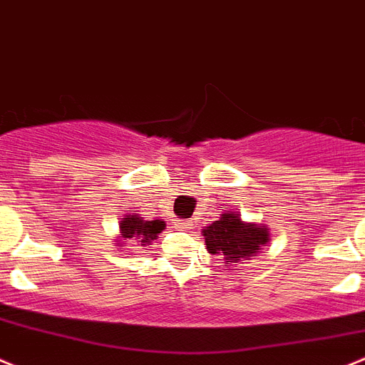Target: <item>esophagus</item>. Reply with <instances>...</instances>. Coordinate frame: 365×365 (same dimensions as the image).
<instances>
[{"label": "esophagus", "instance_id": "esophagus-1", "mask_svg": "<svg viewBox=\"0 0 365 365\" xmlns=\"http://www.w3.org/2000/svg\"><path fill=\"white\" fill-rule=\"evenodd\" d=\"M192 225L193 224L190 220H175V222H173V227L179 229V231H186V229H190Z\"/></svg>", "mask_w": 365, "mask_h": 365}]
</instances>
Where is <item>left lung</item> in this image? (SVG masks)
I'll return each instance as SVG.
<instances>
[{
    "label": "left lung",
    "mask_w": 365,
    "mask_h": 365,
    "mask_svg": "<svg viewBox=\"0 0 365 365\" xmlns=\"http://www.w3.org/2000/svg\"><path fill=\"white\" fill-rule=\"evenodd\" d=\"M206 249L211 255L218 256L225 269L238 263H245L265 247L270 240L269 227L256 222H244L240 213L227 211L222 213L218 220L202 229Z\"/></svg>",
    "instance_id": "obj_1"
}]
</instances>
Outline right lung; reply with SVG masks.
<instances>
[{
    "label": "right lung",
    "instance_id": "obj_1",
    "mask_svg": "<svg viewBox=\"0 0 365 365\" xmlns=\"http://www.w3.org/2000/svg\"><path fill=\"white\" fill-rule=\"evenodd\" d=\"M166 227V224L159 218L155 220H145L138 213H127L120 220V237L114 238L116 247L123 249L125 242L134 240L141 245H150L152 242L158 240V235Z\"/></svg>",
    "mask_w": 365,
    "mask_h": 365
}]
</instances>
